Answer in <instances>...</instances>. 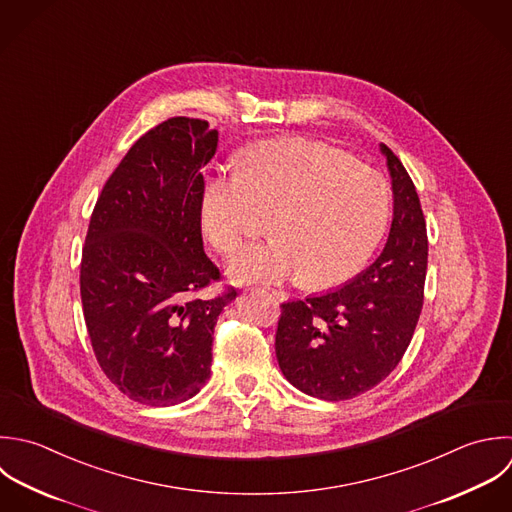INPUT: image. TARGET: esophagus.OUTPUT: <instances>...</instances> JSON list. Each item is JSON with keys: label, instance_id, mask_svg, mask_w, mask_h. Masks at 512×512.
<instances>
[{"label": "esophagus", "instance_id": "esophagus-1", "mask_svg": "<svg viewBox=\"0 0 512 512\" xmlns=\"http://www.w3.org/2000/svg\"><path fill=\"white\" fill-rule=\"evenodd\" d=\"M271 295H273L277 301H285V299H287V295H285L283 291H271Z\"/></svg>", "mask_w": 512, "mask_h": 512}]
</instances>
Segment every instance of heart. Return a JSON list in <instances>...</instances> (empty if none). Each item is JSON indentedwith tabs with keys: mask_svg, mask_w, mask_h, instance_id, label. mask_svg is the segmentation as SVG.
I'll return each mask as SVG.
<instances>
[{
	"mask_svg": "<svg viewBox=\"0 0 512 512\" xmlns=\"http://www.w3.org/2000/svg\"><path fill=\"white\" fill-rule=\"evenodd\" d=\"M259 209L273 213V239L245 247L229 265L241 283L301 277L331 289L363 271L389 217L387 179L351 155L305 137L269 139L241 153V169L215 171L201 197V227L223 255L239 249Z\"/></svg>",
	"mask_w": 512,
	"mask_h": 512,
	"instance_id": "1",
	"label": "heart"
}]
</instances>
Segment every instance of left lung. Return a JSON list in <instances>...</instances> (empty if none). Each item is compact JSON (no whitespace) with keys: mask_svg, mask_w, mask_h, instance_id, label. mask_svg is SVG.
Instances as JSON below:
<instances>
[{"mask_svg":"<svg viewBox=\"0 0 512 512\" xmlns=\"http://www.w3.org/2000/svg\"><path fill=\"white\" fill-rule=\"evenodd\" d=\"M393 179V223L379 259L345 287L281 305L275 353L299 391L347 401L371 391L403 359L425 299L429 239L413 179L381 145Z\"/></svg>","mask_w":512,"mask_h":512,"instance_id":"8db88e82","label":"left lung"}]
</instances>
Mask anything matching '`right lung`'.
<instances>
[{"mask_svg":"<svg viewBox=\"0 0 512 512\" xmlns=\"http://www.w3.org/2000/svg\"><path fill=\"white\" fill-rule=\"evenodd\" d=\"M217 149L205 119L169 117L143 133L105 181L81 253L79 291L95 359L129 399L169 407L211 375L213 329L237 291L201 237V169Z\"/></svg>","mask_w":512,"mask_h":512,"instance_id":"right-lung-1","label":"right lung"}]
</instances>
